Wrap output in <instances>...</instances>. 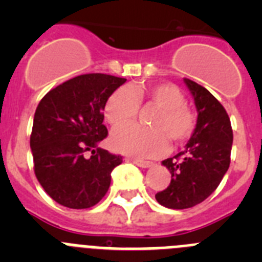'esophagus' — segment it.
<instances>
[{
  "mask_svg": "<svg viewBox=\"0 0 262 262\" xmlns=\"http://www.w3.org/2000/svg\"><path fill=\"white\" fill-rule=\"evenodd\" d=\"M128 161L134 163L135 165L140 166V168H151L154 165V163L151 161H144V160H139V159H128Z\"/></svg>",
  "mask_w": 262,
  "mask_h": 262,
  "instance_id": "esophagus-1",
  "label": "esophagus"
}]
</instances>
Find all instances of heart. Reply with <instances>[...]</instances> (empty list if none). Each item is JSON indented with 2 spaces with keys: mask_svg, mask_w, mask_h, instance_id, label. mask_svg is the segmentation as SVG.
Here are the masks:
<instances>
[{
  "mask_svg": "<svg viewBox=\"0 0 262 262\" xmlns=\"http://www.w3.org/2000/svg\"><path fill=\"white\" fill-rule=\"evenodd\" d=\"M140 102L159 108L150 122L152 127L127 125L115 128L110 136L114 151L135 157H157L166 152L169 139L181 144L190 138L195 128L193 111L187 107L180 88L168 82L117 89L105 103L106 120L111 126L130 121Z\"/></svg>",
  "mask_w": 262,
  "mask_h": 262,
  "instance_id": "heart-1",
  "label": "heart"
}]
</instances>
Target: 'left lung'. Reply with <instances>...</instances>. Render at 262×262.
<instances>
[{
    "mask_svg": "<svg viewBox=\"0 0 262 262\" xmlns=\"http://www.w3.org/2000/svg\"><path fill=\"white\" fill-rule=\"evenodd\" d=\"M194 98L196 124L185 149L164 160L172 180L166 189L156 194L164 207L189 209L203 202L219 186L230 166L232 127L222 103L206 88L184 78Z\"/></svg>",
    "mask_w": 262,
    "mask_h": 262,
    "instance_id": "obj_1",
    "label": "left lung"
}]
</instances>
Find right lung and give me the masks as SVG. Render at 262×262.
Masks as SVG:
<instances>
[{"label":"right lung","mask_w":262,"mask_h":262,"mask_svg":"<svg viewBox=\"0 0 262 262\" xmlns=\"http://www.w3.org/2000/svg\"><path fill=\"white\" fill-rule=\"evenodd\" d=\"M126 78L81 75L46 94L36 107L30 138L34 170L46 193L69 209H89L107 193L122 156L98 147L107 136L103 108ZM85 151H92L86 158Z\"/></svg>","instance_id":"obj_1"}]
</instances>
